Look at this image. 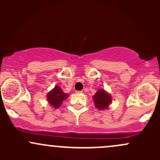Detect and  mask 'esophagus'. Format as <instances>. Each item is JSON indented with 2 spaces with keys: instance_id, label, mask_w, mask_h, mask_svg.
<instances>
[{
  "instance_id": "1",
  "label": "esophagus",
  "mask_w": 160,
  "mask_h": 160,
  "mask_svg": "<svg viewBox=\"0 0 160 160\" xmlns=\"http://www.w3.org/2000/svg\"><path fill=\"white\" fill-rule=\"evenodd\" d=\"M76 93H83V91H82V90H77V91H76Z\"/></svg>"
}]
</instances>
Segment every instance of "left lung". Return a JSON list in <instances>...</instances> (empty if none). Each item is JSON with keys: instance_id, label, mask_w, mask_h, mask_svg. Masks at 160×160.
I'll list each match as a JSON object with an SVG mask.
<instances>
[{"instance_id": "obj_1", "label": "left lung", "mask_w": 160, "mask_h": 160, "mask_svg": "<svg viewBox=\"0 0 160 160\" xmlns=\"http://www.w3.org/2000/svg\"><path fill=\"white\" fill-rule=\"evenodd\" d=\"M93 98L95 107L99 110L107 109L111 103V95L104 90H98Z\"/></svg>"}]
</instances>
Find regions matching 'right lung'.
<instances>
[{
	"instance_id": "obj_1",
	"label": "right lung",
	"mask_w": 160,
	"mask_h": 160,
	"mask_svg": "<svg viewBox=\"0 0 160 160\" xmlns=\"http://www.w3.org/2000/svg\"><path fill=\"white\" fill-rule=\"evenodd\" d=\"M67 97H68V94L63 93L60 87L56 85L51 91L48 93L47 100L52 107L54 108H58L60 107L62 101L67 99Z\"/></svg>"
}]
</instances>
